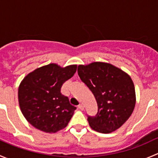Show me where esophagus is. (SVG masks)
Wrapping results in <instances>:
<instances>
[{
	"label": "esophagus",
	"instance_id": "esophagus-1",
	"mask_svg": "<svg viewBox=\"0 0 158 158\" xmlns=\"http://www.w3.org/2000/svg\"><path fill=\"white\" fill-rule=\"evenodd\" d=\"M78 109H79V110H83L84 109V106H82V104H79V106H78Z\"/></svg>",
	"mask_w": 158,
	"mask_h": 158
}]
</instances>
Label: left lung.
Instances as JSON below:
<instances>
[{"mask_svg": "<svg viewBox=\"0 0 158 158\" xmlns=\"http://www.w3.org/2000/svg\"><path fill=\"white\" fill-rule=\"evenodd\" d=\"M77 71L98 105L97 114L87 118L91 128L104 134L120 128L135 106V85L130 76L113 65L100 62L79 65Z\"/></svg>", "mask_w": 158, "mask_h": 158, "instance_id": "left-lung-1", "label": "left lung"}]
</instances>
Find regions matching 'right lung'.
Instances as JSON below:
<instances>
[{
	"mask_svg": "<svg viewBox=\"0 0 158 158\" xmlns=\"http://www.w3.org/2000/svg\"><path fill=\"white\" fill-rule=\"evenodd\" d=\"M76 69V65L61 68L51 63L35 69L23 79L18 89L19 105L30 125L47 133H55L67 126L76 108L60 91Z\"/></svg>",
	"mask_w": 158,
	"mask_h": 158,
	"instance_id": "obj_1",
	"label": "right lung"
}]
</instances>
